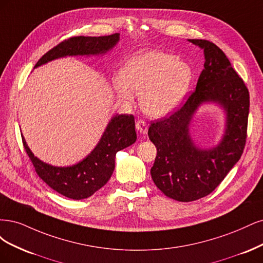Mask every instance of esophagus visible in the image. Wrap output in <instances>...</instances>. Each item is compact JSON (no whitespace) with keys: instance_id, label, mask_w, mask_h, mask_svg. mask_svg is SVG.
I'll use <instances>...</instances> for the list:
<instances>
[{"instance_id":"obj_1","label":"esophagus","mask_w":263,"mask_h":263,"mask_svg":"<svg viewBox=\"0 0 263 263\" xmlns=\"http://www.w3.org/2000/svg\"><path fill=\"white\" fill-rule=\"evenodd\" d=\"M135 128H137V130L141 133H143V134L147 133V124H146L145 121L142 120V119H140V120L135 122Z\"/></svg>"}]
</instances>
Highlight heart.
<instances>
[{"label": "heart", "instance_id": "1", "mask_svg": "<svg viewBox=\"0 0 263 263\" xmlns=\"http://www.w3.org/2000/svg\"><path fill=\"white\" fill-rule=\"evenodd\" d=\"M190 66L171 53L140 51L126 60L114 87L122 100L141 94L143 111L151 117L168 115L180 103L191 81Z\"/></svg>", "mask_w": 263, "mask_h": 263}]
</instances>
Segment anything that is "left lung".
Masks as SVG:
<instances>
[{"mask_svg": "<svg viewBox=\"0 0 263 263\" xmlns=\"http://www.w3.org/2000/svg\"><path fill=\"white\" fill-rule=\"evenodd\" d=\"M204 50V69L197 87L169 116L153 121L148 138L157 155L151 168L152 179L165 196L191 202L214 191L243 153L247 140L249 90L215 44L190 39ZM204 101H216L228 112V128L214 149L200 150L192 143L187 125L193 112Z\"/></svg>", "mask_w": 263, "mask_h": 263, "instance_id": "1", "label": "left lung"}]
</instances>
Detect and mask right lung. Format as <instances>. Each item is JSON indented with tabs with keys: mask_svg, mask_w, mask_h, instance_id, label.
<instances>
[{
	"mask_svg": "<svg viewBox=\"0 0 263 263\" xmlns=\"http://www.w3.org/2000/svg\"><path fill=\"white\" fill-rule=\"evenodd\" d=\"M119 33L101 37L76 36L61 41L42 55L35 67L66 55H89L105 53L116 46ZM23 145L37 175L50 188L73 200L92 196L107 183L115 169L117 152L137 141L133 115L116 116L110 121L95 149L81 163L70 167H54L33 156L22 135Z\"/></svg>",
	"mask_w": 263,
	"mask_h": 263,
	"instance_id": "add662e5",
	"label": "right lung"
}]
</instances>
